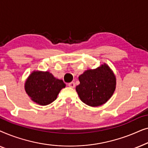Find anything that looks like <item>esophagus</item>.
<instances>
[{
  "mask_svg": "<svg viewBox=\"0 0 148 148\" xmlns=\"http://www.w3.org/2000/svg\"><path fill=\"white\" fill-rule=\"evenodd\" d=\"M68 86L70 87V88H75V82H71V83H69V84H68Z\"/></svg>",
  "mask_w": 148,
  "mask_h": 148,
  "instance_id": "34e87169",
  "label": "esophagus"
}]
</instances>
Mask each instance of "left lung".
Listing matches in <instances>:
<instances>
[{
  "mask_svg": "<svg viewBox=\"0 0 148 148\" xmlns=\"http://www.w3.org/2000/svg\"><path fill=\"white\" fill-rule=\"evenodd\" d=\"M80 84L76 91L81 100L90 106H99L106 103L116 88V78L106 64L96 69H89L79 77Z\"/></svg>",
  "mask_w": 148,
  "mask_h": 148,
  "instance_id": "left-lung-1",
  "label": "left lung"
}]
</instances>
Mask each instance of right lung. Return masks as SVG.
I'll return each instance as SVG.
<instances>
[{"label": "right lung", "instance_id": "add662e5", "mask_svg": "<svg viewBox=\"0 0 148 148\" xmlns=\"http://www.w3.org/2000/svg\"><path fill=\"white\" fill-rule=\"evenodd\" d=\"M65 86L63 81L56 79L49 72L34 71L26 81L25 90L34 102L46 106L56 100Z\"/></svg>", "mask_w": 148, "mask_h": 148}]
</instances>
